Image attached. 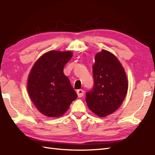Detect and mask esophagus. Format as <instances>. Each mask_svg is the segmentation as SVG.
I'll use <instances>...</instances> for the list:
<instances>
[{
	"mask_svg": "<svg viewBox=\"0 0 155 155\" xmlns=\"http://www.w3.org/2000/svg\"><path fill=\"white\" fill-rule=\"evenodd\" d=\"M77 93L78 96L79 97V98H81V97H82L84 96V91L82 89H79V90H77Z\"/></svg>",
	"mask_w": 155,
	"mask_h": 155,
	"instance_id": "obj_1",
	"label": "esophagus"
}]
</instances>
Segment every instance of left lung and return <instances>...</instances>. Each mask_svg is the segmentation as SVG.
Here are the masks:
<instances>
[{
  "mask_svg": "<svg viewBox=\"0 0 155 155\" xmlns=\"http://www.w3.org/2000/svg\"><path fill=\"white\" fill-rule=\"evenodd\" d=\"M92 66L94 86L86 92V104L99 117L112 114L121 105L127 94L128 81L120 61L114 54L102 49L95 55Z\"/></svg>",
  "mask_w": 155,
  "mask_h": 155,
  "instance_id": "8db88e82",
  "label": "left lung"
}]
</instances>
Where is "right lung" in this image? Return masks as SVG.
Here are the masks:
<instances>
[{"label":"right lung","instance_id":"right-lung-1","mask_svg":"<svg viewBox=\"0 0 155 155\" xmlns=\"http://www.w3.org/2000/svg\"><path fill=\"white\" fill-rule=\"evenodd\" d=\"M71 51H50L35 63L28 78V92L37 109L46 116L60 117L77 98L63 68Z\"/></svg>","mask_w":155,"mask_h":155}]
</instances>
